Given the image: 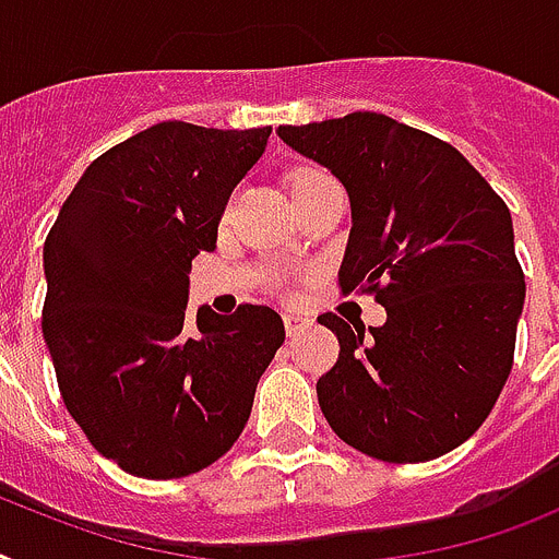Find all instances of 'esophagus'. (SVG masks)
I'll list each match as a JSON object with an SVG mask.
<instances>
[{
  "mask_svg": "<svg viewBox=\"0 0 559 559\" xmlns=\"http://www.w3.org/2000/svg\"><path fill=\"white\" fill-rule=\"evenodd\" d=\"M283 320H285V334L288 336H299L302 331H308L313 325L308 317H299V313H285Z\"/></svg>",
  "mask_w": 559,
  "mask_h": 559,
  "instance_id": "1",
  "label": "esophagus"
}]
</instances>
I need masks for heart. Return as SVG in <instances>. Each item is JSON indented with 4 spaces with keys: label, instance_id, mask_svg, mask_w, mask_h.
<instances>
[{
    "label": "heart",
    "instance_id": "1",
    "mask_svg": "<svg viewBox=\"0 0 559 559\" xmlns=\"http://www.w3.org/2000/svg\"><path fill=\"white\" fill-rule=\"evenodd\" d=\"M317 177H322V170H317V168L294 170V174H290V188L302 186V182H311V179H317Z\"/></svg>",
    "mask_w": 559,
    "mask_h": 559
}]
</instances>
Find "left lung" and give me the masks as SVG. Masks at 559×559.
I'll use <instances>...</instances> for the list:
<instances>
[{
    "mask_svg": "<svg viewBox=\"0 0 559 559\" xmlns=\"http://www.w3.org/2000/svg\"><path fill=\"white\" fill-rule=\"evenodd\" d=\"M280 140L348 191L343 290L385 308V325L322 313L340 359L317 382L334 435L385 463L463 445L514 362L525 280L506 202L449 142L385 114L280 124Z\"/></svg>",
    "mask_w": 559,
    "mask_h": 559,
    "instance_id": "obj_1",
    "label": "left lung"
}]
</instances>
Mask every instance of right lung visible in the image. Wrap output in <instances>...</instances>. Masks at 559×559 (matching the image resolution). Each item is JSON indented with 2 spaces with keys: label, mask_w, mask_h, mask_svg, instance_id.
<instances>
[{
  "label": "right lung",
  "mask_w": 559,
  "mask_h": 559,
  "mask_svg": "<svg viewBox=\"0 0 559 559\" xmlns=\"http://www.w3.org/2000/svg\"><path fill=\"white\" fill-rule=\"evenodd\" d=\"M269 136V124H154L87 165L45 239L41 334L59 391L91 445L133 477L216 463L285 340L269 306L186 313L191 260L216 248Z\"/></svg>",
  "instance_id": "right-lung-1"
}]
</instances>
